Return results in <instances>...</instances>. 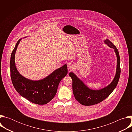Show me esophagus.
<instances>
[{"label":"esophagus","mask_w":132,"mask_h":132,"mask_svg":"<svg viewBox=\"0 0 132 132\" xmlns=\"http://www.w3.org/2000/svg\"><path fill=\"white\" fill-rule=\"evenodd\" d=\"M75 65L72 63H70L68 64V68L69 70L73 69V68H75Z\"/></svg>","instance_id":"1"}]
</instances>
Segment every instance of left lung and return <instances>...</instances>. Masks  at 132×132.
<instances>
[{"label":"left lung","instance_id":"obj_1","mask_svg":"<svg viewBox=\"0 0 132 132\" xmlns=\"http://www.w3.org/2000/svg\"><path fill=\"white\" fill-rule=\"evenodd\" d=\"M104 42L109 47L114 49L117 57L116 75L114 79L109 85L99 90H93L88 87L74 73L70 72L69 73V76L72 80V91L75 98L82 105H92L103 101L115 89L119 82L121 73L119 51L116 46L109 40L106 39Z\"/></svg>","mask_w":132,"mask_h":132}]
</instances>
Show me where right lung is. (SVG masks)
Masks as SVG:
<instances>
[{"label": "right lung", "instance_id": "right-lung-1", "mask_svg": "<svg viewBox=\"0 0 132 132\" xmlns=\"http://www.w3.org/2000/svg\"><path fill=\"white\" fill-rule=\"evenodd\" d=\"M21 40L17 42L11 55L10 68L12 84L19 95L30 102L45 104L55 97L61 80L67 74V65L55 70L41 80H32L25 78L18 71L14 61L15 52Z\"/></svg>", "mask_w": 132, "mask_h": 132}]
</instances>
